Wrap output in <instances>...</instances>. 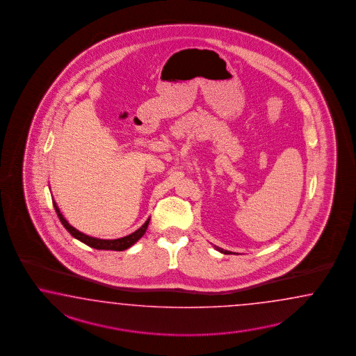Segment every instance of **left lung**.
<instances>
[{
    "mask_svg": "<svg viewBox=\"0 0 356 356\" xmlns=\"http://www.w3.org/2000/svg\"><path fill=\"white\" fill-rule=\"evenodd\" d=\"M216 249H218V250L220 251V252H224V254H229V251L222 250V249H219V248H216Z\"/></svg>",
    "mask_w": 356,
    "mask_h": 356,
    "instance_id": "left-lung-1",
    "label": "left lung"
}]
</instances>
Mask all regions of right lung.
Here are the masks:
<instances>
[{
    "mask_svg": "<svg viewBox=\"0 0 356 356\" xmlns=\"http://www.w3.org/2000/svg\"><path fill=\"white\" fill-rule=\"evenodd\" d=\"M53 206H54V209H56V212H57L59 220L63 224V227L70 232V234H71L72 237H75L76 240L81 241L83 243H86V245L93 248V249H97V250L123 251L125 250V249H128V248H131L134 243H136L137 241L140 240V238L144 236L145 232L147 229L149 221H150V219H147V220L145 221V224L141 228H138L137 231L131 233V234H128V236H125L123 238H118V240H101V238H95V237L87 236V234H84V233H81V232L75 229L74 227H71V225L68 224L67 220L63 218V215L59 211L57 203L54 202V201H53Z\"/></svg>",
    "mask_w": 356,
    "mask_h": 356,
    "instance_id": "right-lung-1",
    "label": "right lung"
}]
</instances>
